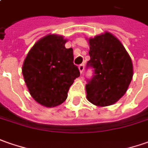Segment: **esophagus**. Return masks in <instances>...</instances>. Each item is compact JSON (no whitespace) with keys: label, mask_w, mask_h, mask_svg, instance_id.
<instances>
[{"label":"esophagus","mask_w":148,"mask_h":148,"mask_svg":"<svg viewBox=\"0 0 148 148\" xmlns=\"http://www.w3.org/2000/svg\"><path fill=\"white\" fill-rule=\"evenodd\" d=\"M79 71H80V73L82 74V73H83V71H84V64H79Z\"/></svg>","instance_id":"obj_1"}]
</instances>
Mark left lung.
I'll return each instance as SVG.
<instances>
[{
  "instance_id": "left-lung-1",
  "label": "left lung",
  "mask_w": 148,
  "mask_h": 148,
  "mask_svg": "<svg viewBox=\"0 0 148 148\" xmlns=\"http://www.w3.org/2000/svg\"><path fill=\"white\" fill-rule=\"evenodd\" d=\"M90 60L87 69L93 75L87 79V98L98 106L115 103L122 97L133 78L131 58L120 41L110 33L89 39Z\"/></svg>"
}]
</instances>
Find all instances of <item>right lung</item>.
<instances>
[{
  "label": "right lung",
  "instance_id": "add662e5",
  "mask_svg": "<svg viewBox=\"0 0 148 148\" xmlns=\"http://www.w3.org/2000/svg\"><path fill=\"white\" fill-rule=\"evenodd\" d=\"M65 42L61 36L47 35L35 43L23 62L22 72L30 94L47 107L63 103L80 75L73 49L65 48Z\"/></svg>",
  "mask_w": 148,
  "mask_h": 148
}]
</instances>
